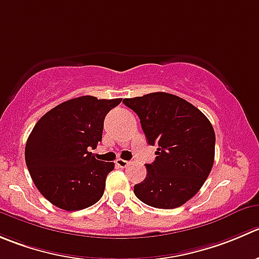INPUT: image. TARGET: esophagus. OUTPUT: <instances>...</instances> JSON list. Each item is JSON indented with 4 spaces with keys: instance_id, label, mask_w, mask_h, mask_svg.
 Here are the masks:
<instances>
[{
    "instance_id": "34e87169",
    "label": "esophagus",
    "mask_w": 259,
    "mask_h": 259,
    "mask_svg": "<svg viewBox=\"0 0 259 259\" xmlns=\"http://www.w3.org/2000/svg\"><path fill=\"white\" fill-rule=\"evenodd\" d=\"M115 163H116L117 167L120 168H126L127 165L130 164V162H127V160H124V159H117Z\"/></svg>"
}]
</instances>
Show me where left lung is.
<instances>
[{
  "mask_svg": "<svg viewBox=\"0 0 259 259\" xmlns=\"http://www.w3.org/2000/svg\"><path fill=\"white\" fill-rule=\"evenodd\" d=\"M122 102L139 116L148 144L158 147L154 162L145 164V180L134 186L135 196L157 209L181 206L199 192L214 164L211 122L192 104L167 92Z\"/></svg>",
  "mask_w": 259,
  "mask_h": 259,
  "instance_id": "obj_1",
  "label": "left lung"
}]
</instances>
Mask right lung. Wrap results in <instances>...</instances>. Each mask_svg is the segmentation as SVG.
<instances>
[{
	"mask_svg": "<svg viewBox=\"0 0 259 259\" xmlns=\"http://www.w3.org/2000/svg\"><path fill=\"white\" fill-rule=\"evenodd\" d=\"M120 102L77 97L55 106L35 124L25 162L36 188L54 206L76 211L102 197L115 164L97 160L90 149L101 142L105 116Z\"/></svg>",
	"mask_w": 259,
	"mask_h": 259,
	"instance_id": "1",
	"label": "right lung"
}]
</instances>
